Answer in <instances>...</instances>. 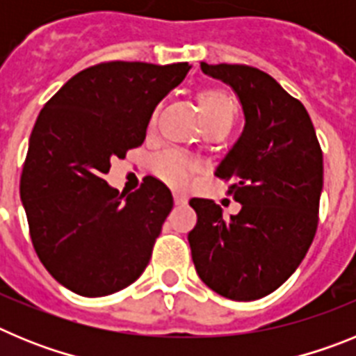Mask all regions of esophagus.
Masks as SVG:
<instances>
[{
  "label": "esophagus",
  "instance_id": "1",
  "mask_svg": "<svg viewBox=\"0 0 356 356\" xmlns=\"http://www.w3.org/2000/svg\"><path fill=\"white\" fill-rule=\"evenodd\" d=\"M175 203L176 205H185L187 203V196L181 193H175Z\"/></svg>",
  "mask_w": 356,
  "mask_h": 356
}]
</instances>
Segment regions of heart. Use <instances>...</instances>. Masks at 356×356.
Here are the masks:
<instances>
[{"mask_svg":"<svg viewBox=\"0 0 356 356\" xmlns=\"http://www.w3.org/2000/svg\"><path fill=\"white\" fill-rule=\"evenodd\" d=\"M197 103H200L201 118L207 127H229L234 124L237 115V102L234 94L225 89H203L197 92ZM156 112L149 118V127L155 124ZM151 169L159 176L160 180L172 187H184L188 184L191 172L194 171V162L184 155L181 151L168 149L156 155L151 162Z\"/></svg>","mask_w":356,"mask_h":356,"instance_id":"b5f03b06","label":"heart"}]
</instances>
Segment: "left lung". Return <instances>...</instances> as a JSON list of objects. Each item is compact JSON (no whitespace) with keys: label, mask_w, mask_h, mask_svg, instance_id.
Listing matches in <instances>:
<instances>
[{"label":"left lung","mask_w":356,"mask_h":356,"mask_svg":"<svg viewBox=\"0 0 356 356\" xmlns=\"http://www.w3.org/2000/svg\"><path fill=\"white\" fill-rule=\"evenodd\" d=\"M207 76L237 94L244 130L217 165L241 203L222 216L212 200H191L197 222L188 234L196 273L235 301L271 294L298 269L317 229L323 153L303 103L267 72L238 64L209 65Z\"/></svg>","instance_id":"left-lung-1"}]
</instances>
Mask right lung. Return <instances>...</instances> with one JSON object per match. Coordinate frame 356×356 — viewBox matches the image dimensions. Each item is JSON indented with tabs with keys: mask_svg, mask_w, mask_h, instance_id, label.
<instances>
[{
	"mask_svg": "<svg viewBox=\"0 0 356 356\" xmlns=\"http://www.w3.org/2000/svg\"><path fill=\"white\" fill-rule=\"evenodd\" d=\"M187 62H106L83 69L40 110L21 175L30 237L49 275L87 298L144 273L172 194L156 178L119 194L110 160L146 139L155 106L187 76Z\"/></svg>",
	"mask_w": 356,
	"mask_h": 356,
	"instance_id": "right-lung-1",
	"label": "right lung"
}]
</instances>
